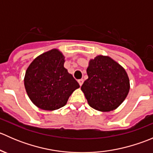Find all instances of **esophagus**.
Masks as SVG:
<instances>
[{
    "label": "esophagus",
    "instance_id": "34e87169",
    "mask_svg": "<svg viewBox=\"0 0 153 153\" xmlns=\"http://www.w3.org/2000/svg\"><path fill=\"white\" fill-rule=\"evenodd\" d=\"M78 84H79L80 86H82L83 83H84V79H79L78 81Z\"/></svg>",
    "mask_w": 153,
    "mask_h": 153
}]
</instances>
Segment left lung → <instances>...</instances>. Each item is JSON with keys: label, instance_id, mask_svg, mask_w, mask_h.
Returning <instances> with one entry per match:
<instances>
[{"label": "left lung", "instance_id": "1", "mask_svg": "<svg viewBox=\"0 0 153 153\" xmlns=\"http://www.w3.org/2000/svg\"><path fill=\"white\" fill-rule=\"evenodd\" d=\"M81 86L89 105L100 112L115 110L126 99L130 84L124 67L106 55L90 59Z\"/></svg>", "mask_w": 153, "mask_h": 153}]
</instances>
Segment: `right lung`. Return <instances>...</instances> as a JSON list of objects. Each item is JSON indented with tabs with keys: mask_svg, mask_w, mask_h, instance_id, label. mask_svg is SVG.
Listing matches in <instances>:
<instances>
[{
	"mask_svg": "<svg viewBox=\"0 0 153 153\" xmlns=\"http://www.w3.org/2000/svg\"><path fill=\"white\" fill-rule=\"evenodd\" d=\"M64 62L62 52L52 49L36 57L27 67L24 80L26 92L39 109L53 111L63 107L80 87L64 68Z\"/></svg>",
	"mask_w": 153,
	"mask_h": 153,
	"instance_id": "right-lung-1",
	"label": "right lung"
}]
</instances>
